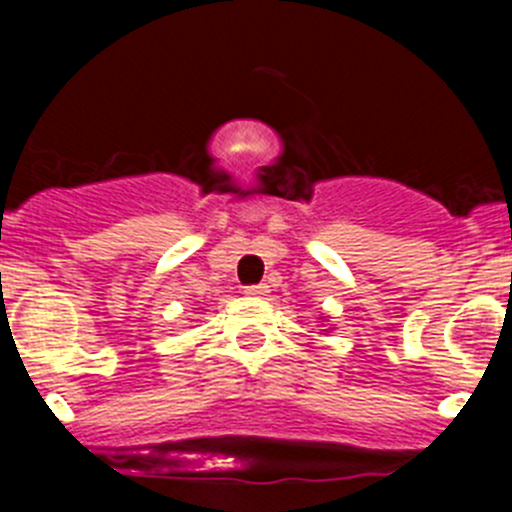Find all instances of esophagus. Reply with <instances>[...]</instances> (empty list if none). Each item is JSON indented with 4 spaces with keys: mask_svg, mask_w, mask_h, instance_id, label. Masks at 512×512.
<instances>
[{
    "mask_svg": "<svg viewBox=\"0 0 512 512\" xmlns=\"http://www.w3.org/2000/svg\"><path fill=\"white\" fill-rule=\"evenodd\" d=\"M269 289H266V284H256V287H248L246 289V295L248 297H264Z\"/></svg>",
    "mask_w": 512,
    "mask_h": 512,
    "instance_id": "1",
    "label": "esophagus"
}]
</instances>
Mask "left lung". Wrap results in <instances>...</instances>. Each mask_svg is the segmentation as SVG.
<instances>
[{"instance_id":"left-lung-1","label":"left lung","mask_w":512,"mask_h":512,"mask_svg":"<svg viewBox=\"0 0 512 512\" xmlns=\"http://www.w3.org/2000/svg\"><path fill=\"white\" fill-rule=\"evenodd\" d=\"M320 320H323V318H320ZM328 330H333V328H325V333H328ZM325 333H323V336H325Z\"/></svg>"}]
</instances>
